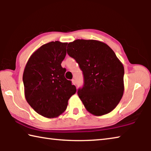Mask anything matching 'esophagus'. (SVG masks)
<instances>
[{"mask_svg": "<svg viewBox=\"0 0 151 151\" xmlns=\"http://www.w3.org/2000/svg\"><path fill=\"white\" fill-rule=\"evenodd\" d=\"M72 84L74 85H76V81H75V79H73V80H72Z\"/></svg>", "mask_w": 151, "mask_h": 151, "instance_id": "1", "label": "esophagus"}]
</instances>
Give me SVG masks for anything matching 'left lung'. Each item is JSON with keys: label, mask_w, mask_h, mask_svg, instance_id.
<instances>
[{"label": "left lung", "mask_w": 151, "mask_h": 151, "mask_svg": "<svg viewBox=\"0 0 151 151\" xmlns=\"http://www.w3.org/2000/svg\"><path fill=\"white\" fill-rule=\"evenodd\" d=\"M67 53L84 75L78 95L87 111L95 116L111 112L124 93V66L111 47L96 40L77 39L68 43Z\"/></svg>", "instance_id": "obj_1"}]
</instances>
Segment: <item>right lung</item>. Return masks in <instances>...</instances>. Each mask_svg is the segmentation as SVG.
Returning a JSON list of instances; mask_svg holds the SVG:
<instances>
[{
  "instance_id": "right-lung-1",
  "label": "right lung",
  "mask_w": 151,
  "mask_h": 151,
  "mask_svg": "<svg viewBox=\"0 0 151 151\" xmlns=\"http://www.w3.org/2000/svg\"><path fill=\"white\" fill-rule=\"evenodd\" d=\"M67 42L52 41L43 45L30 56L22 80L24 96L29 105L42 116L51 119L63 114L76 89L65 77L61 66Z\"/></svg>"
}]
</instances>
